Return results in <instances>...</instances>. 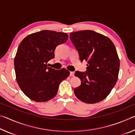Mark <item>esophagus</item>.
Listing matches in <instances>:
<instances>
[{"mask_svg":"<svg viewBox=\"0 0 135 135\" xmlns=\"http://www.w3.org/2000/svg\"><path fill=\"white\" fill-rule=\"evenodd\" d=\"M70 76L73 77V76H74V72H73V71H71V72H70Z\"/></svg>","mask_w":135,"mask_h":135,"instance_id":"obj_1","label":"esophagus"}]
</instances>
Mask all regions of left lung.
Here are the masks:
<instances>
[{"label": "left lung", "instance_id": "obj_1", "mask_svg": "<svg viewBox=\"0 0 135 135\" xmlns=\"http://www.w3.org/2000/svg\"><path fill=\"white\" fill-rule=\"evenodd\" d=\"M70 38L80 61L88 62L86 72L75 73L81 84L74 89V94L85 103L101 101L110 93L118 80L120 60L115 46L108 37L92 30L71 33Z\"/></svg>", "mask_w": 135, "mask_h": 135}]
</instances>
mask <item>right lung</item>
I'll list each match as a JSON object with an SVG mask.
<instances>
[{
  "label": "right lung",
  "instance_id": "1",
  "mask_svg": "<svg viewBox=\"0 0 135 135\" xmlns=\"http://www.w3.org/2000/svg\"><path fill=\"white\" fill-rule=\"evenodd\" d=\"M68 38L65 33L42 30L27 36L20 44L14 58L16 80L30 99L42 102L52 99L61 82L69 76L65 68L56 70L47 65L55 57L56 47Z\"/></svg>",
  "mask_w": 135,
  "mask_h": 135
}]
</instances>
